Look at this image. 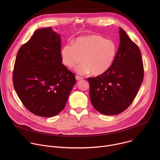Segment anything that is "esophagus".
<instances>
[{"mask_svg":"<svg viewBox=\"0 0 160 160\" xmlns=\"http://www.w3.org/2000/svg\"><path fill=\"white\" fill-rule=\"evenodd\" d=\"M75 78H76V80H77V81H78V80H83V79L82 77H79V76H78V75H76Z\"/></svg>","mask_w":160,"mask_h":160,"instance_id":"esophagus-1","label":"esophagus"}]
</instances>
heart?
<instances>
[{"label": "heart", "mask_w": 160, "mask_h": 160, "mask_svg": "<svg viewBox=\"0 0 160 160\" xmlns=\"http://www.w3.org/2000/svg\"><path fill=\"white\" fill-rule=\"evenodd\" d=\"M117 45L100 35H92L77 38L72 43H66L61 50L62 62L72 68L80 61L83 62L75 68L80 75L92 73L99 76L106 73L112 66L117 53Z\"/></svg>", "instance_id": "heart-1"}]
</instances>
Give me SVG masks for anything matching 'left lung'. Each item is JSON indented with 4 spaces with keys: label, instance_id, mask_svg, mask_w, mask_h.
Instances as JSON below:
<instances>
[{
    "label": "left lung",
    "instance_id": "left-lung-1",
    "mask_svg": "<svg viewBox=\"0 0 160 160\" xmlns=\"http://www.w3.org/2000/svg\"><path fill=\"white\" fill-rule=\"evenodd\" d=\"M120 45L115 61L104 74L88 78L94 108L105 115H115L133 102L142 83L144 66L140 50L120 28Z\"/></svg>",
    "mask_w": 160,
    "mask_h": 160
}]
</instances>
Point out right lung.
I'll return each mask as SVG.
<instances>
[{
  "instance_id": "1",
  "label": "right lung",
  "mask_w": 160,
  "mask_h": 160,
  "mask_svg": "<svg viewBox=\"0 0 160 160\" xmlns=\"http://www.w3.org/2000/svg\"><path fill=\"white\" fill-rule=\"evenodd\" d=\"M60 37L51 27L38 29L16 56L14 89L25 108L37 116L57 115L76 83L75 75L62 64Z\"/></svg>"
}]
</instances>
